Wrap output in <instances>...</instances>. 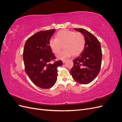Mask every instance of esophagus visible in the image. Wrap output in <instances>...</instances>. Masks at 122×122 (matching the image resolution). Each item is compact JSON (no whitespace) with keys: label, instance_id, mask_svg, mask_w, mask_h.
Here are the masks:
<instances>
[{"label":"esophagus","instance_id":"obj_1","mask_svg":"<svg viewBox=\"0 0 122 122\" xmlns=\"http://www.w3.org/2000/svg\"><path fill=\"white\" fill-rule=\"evenodd\" d=\"M66 61V60H62V62H63V63H65V62Z\"/></svg>","mask_w":122,"mask_h":122}]
</instances>
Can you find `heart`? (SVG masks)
I'll return each mask as SVG.
<instances>
[{
  "label": "heart",
  "mask_w": 122,
  "mask_h": 122,
  "mask_svg": "<svg viewBox=\"0 0 122 122\" xmlns=\"http://www.w3.org/2000/svg\"><path fill=\"white\" fill-rule=\"evenodd\" d=\"M86 45L84 36L80 32H75L68 29L59 31L55 36V39L49 41V46L55 54L60 53L62 46L64 50L57 55L60 59H65L72 55L78 56L81 53Z\"/></svg>",
  "instance_id": "b5f03b06"
}]
</instances>
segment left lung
Wrapping results in <instances>:
<instances>
[{
  "label": "left lung",
  "mask_w": 122,
  "mask_h": 122,
  "mask_svg": "<svg viewBox=\"0 0 122 122\" xmlns=\"http://www.w3.org/2000/svg\"><path fill=\"white\" fill-rule=\"evenodd\" d=\"M86 39L82 52L73 60L71 74L76 81L81 84L92 82L100 71L102 58L100 43L91 32L83 28H75Z\"/></svg>",
  "instance_id": "8db88e82"
}]
</instances>
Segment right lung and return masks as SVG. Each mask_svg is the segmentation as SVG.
I'll return each instance as SVG.
<instances>
[{"mask_svg":"<svg viewBox=\"0 0 122 122\" xmlns=\"http://www.w3.org/2000/svg\"><path fill=\"white\" fill-rule=\"evenodd\" d=\"M54 29L40 31L29 38L25 42L23 53L25 71L29 79L43 89L52 87L57 80V67L61 61L55 58L49 46Z\"/></svg>","mask_w":122,"mask_h":122,"instance_id":"right-lung-1","label":"right lung"}]
</instances>
